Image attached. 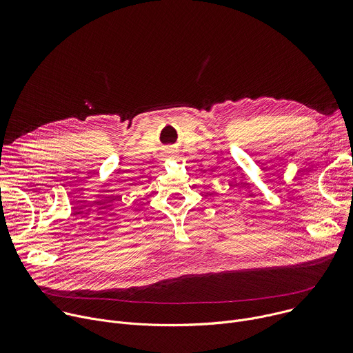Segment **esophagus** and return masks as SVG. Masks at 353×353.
<instances>
[{"instance_id":"34e87169","label":"esophagus","mask_w":353,"mask_h":353,"mask_svg":"<svg viewBox=\"0 0 353 353\" xmlns=\"http://www.w3.org/2000/svg\"><path fill=\"white\" fill-rule=\"evenodd\" d=\"M174 158V154L173 152H168V159H173Z\"/></svg>"}]
</instances>
